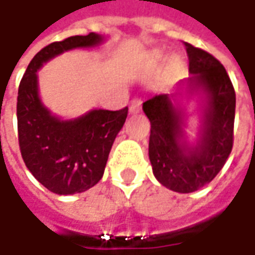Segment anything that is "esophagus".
Instances as JSON below:
<instances>
[{
    "label": "esophagus",
    "mask_w": 255,
    "mask_h": 255,
    "mask_svg": "<svg viewBox=\"0 0 255 255\" xmlns=\"http://www.w3.org/2000/svg\"><path fill=\"white\" fill-rule=\"evenodd\" d=\"M142 109V99L135 97L129 103V113H139Z\"/></svg>",
    "instance_id": "esophagus-1"
}]
</instances>
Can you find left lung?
I'll return each instance as SVG.
<instances>
[{
	"instance_id": "obj_1",
	"label": "left lung",
	"mask_w": 255,
	"mask_h": 255,
	"mask_svg": "<svg viewBox=\"0 0 255 255\" xmlns=\"http://www.w3.org/2000/svg\"><path fill=\"white\" fill-rule=\"evenodd\" d=\"M192 77L185 80L190 93L206 94L200 136L196 146L183 139V119L172 96L158 94L142 110L151 121L149 161L156 179L179 193L203 188L222 171L232 152L236 92L223 65L209 52L185 42Z\"/></svg>"
}]
</instances>
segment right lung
Masks as SVG:
<instances>
[{"label":"right lung","instance_id":"obj_1","mask_svg":"<svg viewBox=\"0 0 255 255\" xmlns=\"http://www.w3.org/2000/svg\"><path fill=\"white\" fill-rule=\"evenodd\" d=\"M103 38L90 32L70 36L39 50L28 65L18 89V141L26 168L57 195L82 193L103 178L113 142L123 128L128 107L92 110L75 120L57 119L42 104L38 75L43 63L66 50L92 48Z\"/></svg>","mask_w":255,"mask_h":255}]
</instances>
